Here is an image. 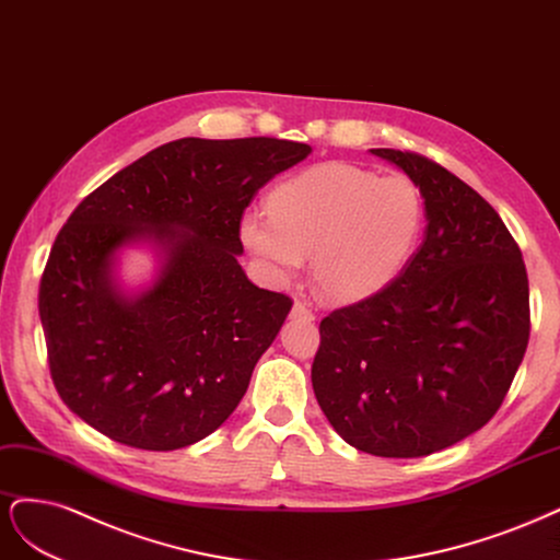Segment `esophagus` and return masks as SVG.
Here are the masks:
<instances>
[{
	"mask_svg": "<svg viewBox=\"0 0 560 560\" xmlns=\"http://www.w3.org/2000/svg\"><path fill=\"white\" fill-rule=\"evenodd\" d=\"M293 316L304 318V320H314V312L310 310V304H304V302L293 304Z\"/></svg>",
	"mask_w": 560,
	"mask_h": 560,
	"instance_id": "obj_1",
	"label": "esophagus"
}]
</instances>
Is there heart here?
I'll return each instance as SVG.
<instances>
[{"mask_svg":"<svg viewBox=\"0 0 560 560\" xmlns=\"http://www.w3.org/2000/svg\"><path fill=\"white\" fill-rule=\"evenodd\" d=\"M423 223V195L407 176L323 162L279 184L269 209L246 211L242 242L281 279L312 256L316 291L330 302H358L402 272Z\"/></svg>","mask_w":560,"mask_h":560,"instance_id":"heart-1","label":"heart"}]
</instances>
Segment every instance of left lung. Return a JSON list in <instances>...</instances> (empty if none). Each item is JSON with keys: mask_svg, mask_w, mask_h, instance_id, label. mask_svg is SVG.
Instances as JSON below:
<instances>
[{"mask_svg": "<svg viewBox=\"0 0 560 560\" xmlns=\"http://www.w3.org/2000/svg\"><path fill=\"white\" fill-rule=\"evenodd\" d=\"M419 186L425 240L382 293L320 320L316 400L341 440L430 456L489 423L530 337L528 275L498 211L435 160L372 149Z\"/></svg>", "mask_w": 560, "mask_h": 560, "instance_id": "1", "label": "left lung"}]
</instances>
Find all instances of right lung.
Returning <instances> with one entry per match:
<instances>
[{"label": "right lung", "instance_id": "obj_1", "mask_svg": "<svg viewBox=\"0 0 560 560\" xmlns=\"http://www.w3.org/2000/svg\"><path fill=\"white\" fill-rule=\"evenodd\" d=\"M275 137L176 139L114 174L71 211L39 283L50 378L62 402L114 442L174 451L237 409L293 300L248 281L244 209L310 155ZM166 254L147 294L110 277L115 250Z\"/></svg>", "mask_w": 560, "mask_h": 560}]
</instances>
